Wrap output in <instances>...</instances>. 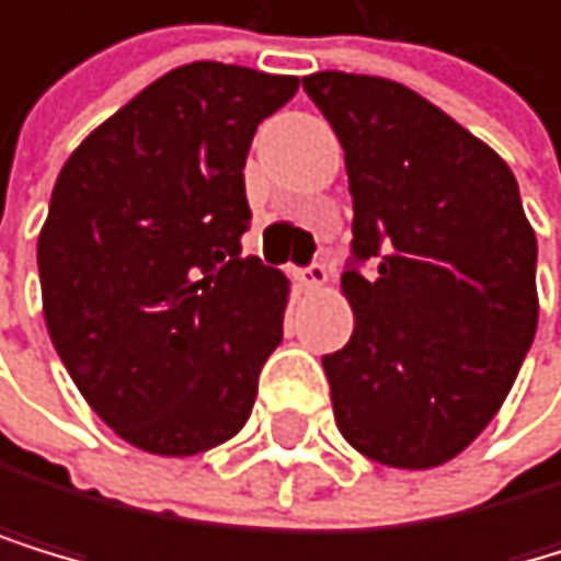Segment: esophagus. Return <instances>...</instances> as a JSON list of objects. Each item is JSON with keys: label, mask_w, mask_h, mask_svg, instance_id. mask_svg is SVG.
Returning <instances> with one entry per match:
<instances>
[{"label": "esophagus", "mask_w": 561, "mask_h": 561, "mask_svg": "<svg viewBox=\"0 0 561 561\" xmlns=\"http://www.w3.org/2000/svg\"><path fill=\"white\" fill-rule=\"evenodd\" d=\"M298 284L305 291H319V287L329 284V266L325 263H308L305 270H298Z\"/></svg>", "instance_id": "esophagus-1"}]
</instances>
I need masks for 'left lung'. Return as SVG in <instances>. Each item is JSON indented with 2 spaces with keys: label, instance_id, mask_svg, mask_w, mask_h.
<instances>
[{
  "label": "left lung",
  "instance_id": "1",
  "mask_svg": "<svg viewBox=\"0 0 561 561\" xmlns=\"http://www.w3.org/2000/svg\"><path fill=\"white\" fill-rule=\"evenodd\" d=\"M301 85L343 145L354 197V336L322 357L336 426L371 461L444 465L496 416L538 329V239L517 180L392 79Z\"/></svg>",
  "mask_w": 561,
  "mask_h": 561
}]
</instances>
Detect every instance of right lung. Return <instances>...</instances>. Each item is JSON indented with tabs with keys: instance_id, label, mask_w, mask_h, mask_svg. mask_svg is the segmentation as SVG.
<instances>
[{
	"instance_id": "add662e5",
	"label": "right lung",
	"mask_w": 561,
	"mask_h": 561,
	"mask_svg": "<svg viewBox=\"0 0 561 561\" xmlns=\"http://www.w3.org/2000/svg\"><path fill=\"white\" fill-rule=\"evenodd\" d=\"M295 93L242 65L173 68L58 173L37 239L47 333L93 413L148 455H201L253 413L287 277L242 256V169Z\"/></svg>"
}]
</instances>
